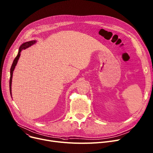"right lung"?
I'll return each instance as SVG.
<instances>
[{
	"mask_svg": "<svg viewBox=\"0 0 153 153\" xmlns=\"http://www.w3.org/2000/svg\"><path fill=\"white\" fill-rule=\"evenodd\" d=\"M36 43V41L35 40H31V41H29V42H25V43H23L21 47H19V51H18V53L17 55V56H16V58H15L13 62L12 63V67H11V69H10V94H11L12 95V76H13V72L14 71V69L15 68V66L16 65L17 63H18V60L19 58V56H20V53H21L22 51L23 50H25L26 49V48H28L29 47L31 46L32 45H33L34 44Z\"/></svg>",
	"mask_w": 153,
	"mask_h": 153,
	"instance_id": "1",
	"label": "right lung"
}]
</instances>
